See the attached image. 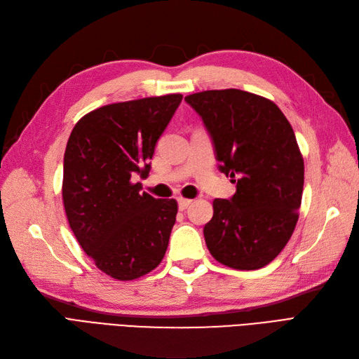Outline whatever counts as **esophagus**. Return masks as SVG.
<instances>
[{
  "mask_svg": "<svg viewBox=\"0 0 359 359\" xmlns=\"http://www.w3.org/2000/svg\"><path fill=\"white\" fill-rule=\"evenodd\" d=\"M191 202L193 201H190V199H184V198H180L178 199V208L181 210V211H186L189 206L191 205Z\"/></svg>",
  "mask_w": 359,
  "mask_h": 359,
  "instance_id": "1",
  "label": "esophagus"
}]
</instances>
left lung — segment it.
I'll use <instances>...</instances> for the list:
<instances>
[{
	"mask_svg": "<svg viewBox=\"0 0 359 359\" xmlns=\"http://www.w3.org/2000/svg\"><path fill=\"white\" fill-rule=\"evenodd\" d=\"M208 130L220 170L236 184L233 196L214 199L205 224L206 247L233 269H259L278 256L295 231L304 187V160L278 106L241 90L186 97Z\"/></svg>",
	"mask_w": 359,
	"mask_h": 359,
	"instance_id": "1",
	"label": "left lung"
}]
</instances>
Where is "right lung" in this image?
I'll return each instance as SVG.
<instances>
[{
  "label": "right lung",
  "mask_w": 359,
  "mask_h": 359,
  "mask_svg": "<svg viewBox=\"0 0 359 359\" xmlns=\"http://www.w3.org/2000/svg\"><path fill=\"white\" fill-rule=\"evenodd\" d=\"M181 94L112 103L82 116L64 154L62 202L76 240L95 266L135 280L158 266L178 205L140 193L158 137Z\"/></svg>",
  "instance_id": "1"
}]
</instances>
